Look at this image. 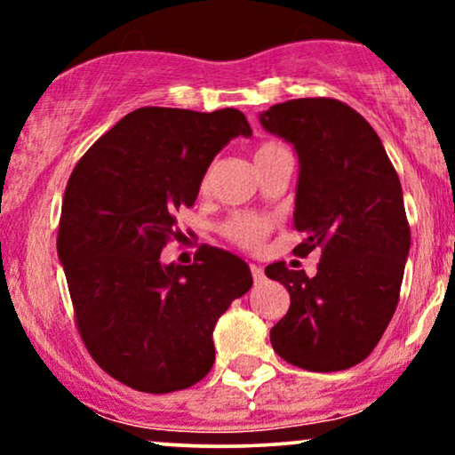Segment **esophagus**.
I'll return each instance as SVG.
<instances>
[{
	"mask_svg": "<svg viewBox=\"0 0 455 455\" xmlns=\"http://www.w3.org/2000/svg\"><path fill=\"white\" fill-rule=\"evenodd\" d=\"M250 271H252L254 282H263L265 280V271L259 267V265H250Z\"/></svg>",
	"mask_w": 455,
	"mask_h": 455,
	"instance_id": "34e87169",
	"label": "esophagus"
}]
</instances>
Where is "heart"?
Masks as SVG:
<instances>
[{"label":"heart","mask_w":455,"mask_h":455,"mask_svg":"<svg viewBox=\"0 0 455 455\" xmlns=\"http://www.w3.org/2000/svg\"><path fill=\"white\" fill-rule=\"evenodd\" d=\"M284 151L280 143L275 140H265L260 143L257 151H254V162H263L271 158V156ZM271 228V220L263 216H250V213H233L231 218H227L220 224V233L228 242L239 245L243 250H257L263 243V239L267 237Z\"/></svg>","instance_id":"obj_1"}]
</instances>
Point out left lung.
<instances>
[{
	"label": "left lung",
	"instance_id": "left-lung-1",
	"mask_svg": "<svg viewBox=\"0 0 455 455\" xmlns=\"http://www.w3.org/2000/svg\"><path fill=\"white\" fill-rule=\"evenodd\" d=\"M260 126L295 145L299 181L293 252H321L316 274L284 260L265 274L291 295L269 340L284 362L338 372L363 362L400 299L411 248L402 186L374 128L336 98H297L260 113Z\"/></svg>",
	"mask_w": 455,
	"mask_h": 455
}]
</instances>
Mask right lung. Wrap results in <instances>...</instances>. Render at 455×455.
Returning <instances> with one entry per match:
<instances>
[{
	"mask_svg": "<svg viewBox=\"0 0 455 455\" xmlns=\"http://www.w3.org/2000/svg\"><path fill=\"white\" fill-rule=\"evenodd\" d=\"M237 108L196 113L143 107L76 162L61 203L57 254L83 344L107 374L145 394L198 383L216 359L212 333L252 274L227 250L201 245L192 265H162L181 237L212 160L250 137Z\"/></svg>",
	"mask_w": 455,
	"mask_h": 455,
	"instance_id": "add662e5",
	"label": "right lung"
}]
</instances>
